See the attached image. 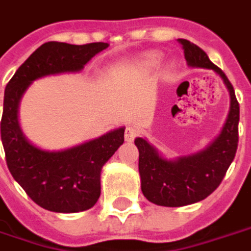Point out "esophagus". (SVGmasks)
<instances>
[{"label":"esophagus","mask_w":251,"mask_h":251,"mask_svg":"<svg viewBox=\"0 0 251 251\" xmlns=\"http://www.w3.org/2000/svg\"><path fill=\"white\" fill-rule=\"evenodd\" d=\"M137 136V129H134V127H126V130H125V140L126 141H133L134 140V137Z\"/></svg>","instance_id":"34e87169"}]
</instances>
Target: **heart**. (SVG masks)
<instances>
[{"instance_id": "heart-1", "label": "heart", "mask_w": 251, "mask_h": 251, "mask_svg": "<svg viewBox=\"0 0 251 251\" xmlns=\"http://www.w3.org/2000/svg\"><path fill=\"white\" fill-rule=\"evenodd\" d=\"M144 61H145L148 65H152V66H153V65L159 64V61H160V55H159V54H156V52H151V54H147V55H145Z\"/></svg>"}]
</instances>
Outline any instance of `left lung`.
I'll return each mask as SVG.
<instances>
[{
  "mask_svg": "<svg viewBox=\"0 0 251 251\" xmlns=\"http://www.w3.org/2000/svg\"><path fill=\"white\" fill-rule=\"evenodd\" d=\"M185 59L192 68L212 69L223 78L229 92V111L220 134L205 150L174 160L163 157L145 138L137 137L141 190L148 201L162 206H185L199 202L222 183L238 148L239 103L224 72L212 64L206 52L186 39H179Z\"/></svg>",
  "mask_w": 251,
  "mask_h": 251,
  "instance_id": "obj_1",
  "label": "left lung"
}]
</instances>
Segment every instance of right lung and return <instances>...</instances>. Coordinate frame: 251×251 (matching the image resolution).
<instances>
[{
  "mask_svg": "<svg viewBox=\"0 0 251 251\" xmlns=\"http://www.w3.org/2000/svg\"><path fill=\"white\" fill-rule=\"evenodd\" d=\"M107 47L108 43L103 42L81 46L47 42L28 57L6 84L1 118L6 164L31 200L47 211L75 213L96 204L100 196L101 167L124 144L125 127L68 150H40L23 134L19 103L32 81L50 75L80 72Z\"/></svg>",
  "mask_w": 251,
  "mask_h": 251,
  "instance_id": "obj_1",
  "label": "right lung"
}]
</instances>
